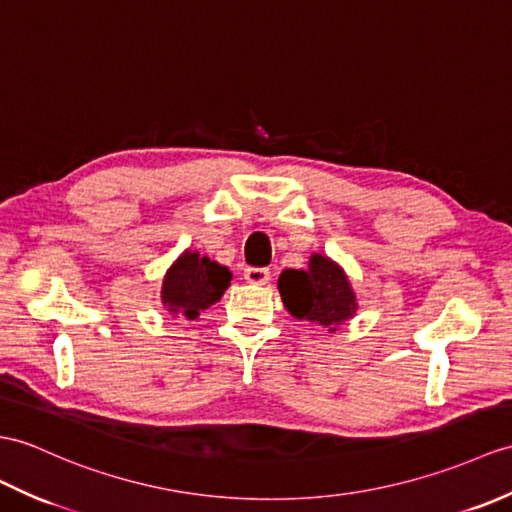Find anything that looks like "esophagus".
<instances>
[{"label": "esophagus", "instance_id": "esophagus-1", "mask_svg": "<svg viewBox=\"0 0 512 512\" xmlns=\"http://www.w3.org/2000/svg\"><path fill=\"white\" fill-rule=\"evenodd\" d=\"M244 279L248 283H255V285H264L270 281V270L268 268H255V266H248L244 268Z\"/></svg>", "mask_w": 512, "mask_h": 512}]
</instances>
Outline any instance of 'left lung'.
<instances>
[{"instance_id":"obj_1","label":"left lung","mask_w":512,"mask_h":512,"mask_svg":"<svg viewBox=\"0 0 512 512\" xmlns=\"http://www.w3.org/2000/svg\"><path fill=\"white\" fill-rule=\"evenodd\" d=\"M281 299L294 318L336 331V325L355 312V294L344 272L323 255H314L307 270H283Z\"/></svg>"}]
</instances>
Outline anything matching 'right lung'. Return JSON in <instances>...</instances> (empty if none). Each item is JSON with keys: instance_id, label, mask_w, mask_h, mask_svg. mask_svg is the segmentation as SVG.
Segmentation results:
<instances>
[{"instance_id": "obj_1", "label": "right lung", "mask_w": 512, "mask_h": 512, "mask_svg": "<svg viewBox=\"0 0 512 512\" xmlns=\"http://www.w3.org/2000/svg\"><path fill=\"white\" fill-rule=\"evenodd\" d=\"M229 285L231 272L227 268L187 251L165 275L161 299L170 314L196 318L200 310L220 301Z\"/></svg>"}]
</instances>
